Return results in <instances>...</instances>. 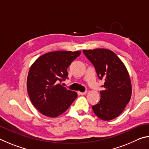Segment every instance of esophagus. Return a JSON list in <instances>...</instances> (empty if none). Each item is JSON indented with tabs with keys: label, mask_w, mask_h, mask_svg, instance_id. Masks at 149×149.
Instances as JSON below:
<instances>
[{
	"label": "esophagus",
	"mask_w": 149,
	"mask_h": 149,
	"mask_svg": "<svg viewBox=\"0 0 149 149\" xmlns=\"http://www.w3.org/2000/svg\"><path fill=\"white\" fill-rule=\"evenodd\" d=\"M78 93H79V95H86L87 93V92H78Z\"/></svg>",
	"instance_id": "esophagus-1"
}]
</instances>
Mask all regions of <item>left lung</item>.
<instances>
[{"instance_id":"8db88e82","label":"left lung","mask_w":149,"mask_h":149,"mask_svg":"<svg viewBox=\"0 0 149 149\" xmlns=\"http://www.w3.org/2000/svg\"><path fill=\"white\" fill-rule=\"evenodd\" d=\"M83 52L94 66L99 79L104 80L100 102L92 106L93 113L105 121L115 118L131 99L132 88L128 71L121 59L110 49H84Z\"/></svg>"}]
</instances>
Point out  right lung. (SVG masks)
<instances>
[{"mask_svg": "<svg viewBox=\"0 0 149 149\" xmlns=\"http://www.w3.org/2000/svg\"><path fill=\"white\" fill-rule=\"evenodd\" d=\"M81 51H56L38 57L30 67L27 80L31 103L43 115L54 118L61 115L77 97L59 82L67 79V68Z\"/></svg>", "mask_w": 149, "mask_h": 149, "instance_id": "right-lung-1", "label": "right lung"}]
</instances>
